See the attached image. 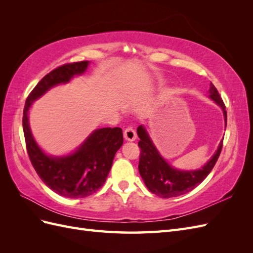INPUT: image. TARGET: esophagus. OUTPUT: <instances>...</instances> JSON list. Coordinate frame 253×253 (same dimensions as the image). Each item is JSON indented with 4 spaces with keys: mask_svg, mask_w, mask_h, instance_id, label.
<instances>
[{
    "mask_svg": "<svg viewBox=\"0 0 253 253\" xmlns=\"http://www.w3.org/2000/svg\"><path fill=\"white\" fill-rule=\"evenodd\" d=\"M124 136H125V139H126V140H128V141H134V140L136 139L137 134H136V131H135V129H134L133 127H131V126H127V127L125 129Z\"/></svg>",
    "mask_w": 253,
    "mask_h": 253,
    "instance_id": "esophagus-1",
    "label": "esophagus"
}]
</instances>
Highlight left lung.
<instances>
[{
	"label": "left lung",
	"mask_w": 253,
	"mask_h": 253,
	"mask_svg": "<svg viewBox=\"0 0 253 253\" xmlns=\"http://www.w3.org/2000/svg\"><path fill=\"white\" fill-rule=\"evenodd\" d=\"M209 93L210 98L213 99L223 110L227 126L226 106L213 83L210 84ZM137 134L140 138L138 142V147L140 148L138 166L139 173L145 186L148 187L151 192L163 198L176 197L186 194L203 182L215 166L220 155L221 148H223V140H221L217 151L214 153L212 158L202 169L196 171H180L174 169L160 156L142 126H139L137 128Z\"/></svg>",
	"instance_id": "obj_1"
}]
</instances>
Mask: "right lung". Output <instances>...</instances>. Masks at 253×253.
I'll return each instance as SVG.
<instances>
[{"label":"right lung","instance_id":"add662e5","mask_svg":"<svg viewBox=\"0 0 253 253\" xmlns=\"http://www.w3.org/2000/svg\"><path fill=\"white\" fill-rule=\"evenodd\" d=\"M88 61L66 63L45 75L28 95L23 111V131L30 162L42 181L53 192L70 198H82L95 193L105 182L114 156L124 143L120 127L98 128L71 155L51 157L45 154L34 139L28 124V110L33 101L74 76L81 75Z\"/></svg>","mask_w":253,"mask_h":253}]
</instances>
